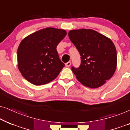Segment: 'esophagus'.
I'll use <instances>...</instances> for the list:
<instances>
[{"instance_id":"1","label":"esophagus","mask_w":130,"mask_h":130,"mask_svg":"<svg viewBox=\"0 0 130 130\" xmlns=\"http://www.w3.org/2000/svg\"><path fill=\"white\" fill-rule=\"evenodd\" d=\"M65 65H66V67H70V65H71V62L70 61L67 62V63H66Z\"/></svg>"}]
</instances>
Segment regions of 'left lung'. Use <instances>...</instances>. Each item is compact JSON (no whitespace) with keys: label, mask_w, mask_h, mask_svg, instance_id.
<instances>
[{"label":"left lung","mask_w":130,"mask_h":130,"mask_svg":"<svg viewBox=\"0 0 130 130\" xmlns=\"http://www.w3.org/2000/svg\"><path fill=\"white\" fill-rule=\"evenodd\" d=\"M68 35L81 56L79 68L72 67L78 81L90 88L102 86L117 68V51L112 41L90 29L71 30Z\"/></svg>","instance_id":"left-lung-1"}]
</instances>
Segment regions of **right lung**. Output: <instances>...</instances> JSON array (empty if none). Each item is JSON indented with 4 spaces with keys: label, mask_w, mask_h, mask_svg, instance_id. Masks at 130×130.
<instances>
[{
    "label": "right lung",
    "mask_w": 130,
    "mask_h": 130,
    "mask_svg": "<svg viewBox=\"0 0 130 130\" xmlns=\"http://www.w3.org/2000/svg\"><path fill=\"white\" fill-rule=\"evenodd\" d=\"M66 34L65 30L49 27L23 39L18 48V67L26 80L42 85L57 77L64 64L56 48Z\"/></svg>",
    "instance_id": "obj_1"
}]
</instances>
